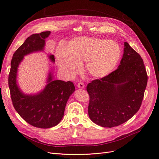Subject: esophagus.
<instances>
[{"label":"esophagus","instance_id":"obj_1","mask_svg":"<svg viewBox=\"0 0 159 159\" xmlns=\"http://www.w3.org/2000/svg\"><path fill=\"white\" fill-rule=\"evenodd\" d=\"M77 86H78V87L79 88H84V87H85V85L84 84V83H82V82H80V83H78V85H77Z\"/></svg>","mask_w":159,"mask_h":159}]
</instances>
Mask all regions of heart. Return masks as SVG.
<instances>
[{
    "instance_id": "b5f03b06",
    "label": "heart",
    "mask_w": 159,
    "mask_h": 159,
    "mask_svg": "<svg viewBox=\"0 0 159 159\" xmlns=\"http://www.w3.org/2000/svg\"><path fill=\"white\" fill-rule=\"evenodd\" d=\"M121 54V47L117 42L89 36L75 38L68 44L60 42L55 52L59 68L66 76L78 74L81 62L86 61V70L98 78L111 73Z\"/></svg>"
}]
</instances>
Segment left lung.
<instances>
[{"label":"left lung","mask_w":159,"mask_h":159,"mask_svg":"<svg viewBox=\"0 0 159 159\" xmlns=\"http://www.w3.org/2000/svg\"><path fill=\"white\" fill-rule=\"evenodd\" d=\"M124 53L118 68L87 85L89 96L88 115L103 127H113L127 121L142 103L148 77L141 56L124 43Z\"/></svg>","instance_id":"1"}]
</instances>
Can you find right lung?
Here are the masks:
<instances>
[{
	"mask_svg": "<svg viewBox=\"0 0 159 159\" xmlns=\"http://www.w3.org/2000/svg\"><path fill=\"white\" fill-rule=\"evenodd\" d=\"M50 31L34 34L14 53L8 75L12 105L20 116L31 125L42 129L50 128L58 124L64 116L65 107L70 96L75 91L71 81L53 80L50 73L44 89L36 95H25L16 84V74L19 64L25 56L44 49L45 39ZM54 61V55L49 56Z\"/></svg>",
	"mask_w": 159,
	"mask_h": 159,
	"instance_id": "obj_1",
	"label": "right lung"
}]
</instances>
